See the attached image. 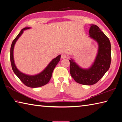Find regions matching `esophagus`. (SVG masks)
<instances>
[{
	"label": "esophagus",
	"instance_id": "34e87169",
	"mask_svg": "<svg viewBox=\"0 0 122 122\" xmlns=\"http://www.w3.org/2000/svg\"><path fill=\"white\" fill-rule=\"evenodd\" d=\"M68 58V56L66 54L62 53L61 54V58L62 59H66V58Z\"/></svg>",
	"mask_w": 122,
	"mask_h": 122
}]
</instances>
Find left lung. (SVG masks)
<instances>
[{
  "label": "left lung",
  "instance_id": "obj_1",
  "mask_svg": "<svg viewBox=\"0 0 122 122\" xmlns=\"http://www.w3.org/2000/svg\"><path fill=\"white\" fill-rule=\"evenodd\" d=\"M89 37L98 44V53L92 66L88 69L80 67L73 60L70 61V73L80 84L92 85L97 83L108 70L111 62V45L109 40L96 25H90Z\"/></svg>",
  "mask_w": 122,
  "mask_h": 122
}]
</instances>
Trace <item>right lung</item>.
Segmentation results:
<instances>
[{"mask_svg": "<svg viewBox=\"0 0 122 122\" xmlns=\"http://www.w3.org/2000/svg\"><path fill=\"white\" fill-rule=\"evenodd\" d=\"M29 28H30V27H25L21 30L20 33L13 40L10 47V62L11 68L14 72L24 84L28 87L37 88L44 86L49 82L51 78L54 69L60 60L61 55H59L56 58L52 60L44 70L37 75L34 76L27 75L19 71L18 69L16 68L15 62H14L13 55L14 46L19 37L23 34L24 30L29 29Z\"/></svg>", "mask_w": 122, "mask_h": 122, "instance_id": "add662e5", "label": "right lung"}]
</instances>
